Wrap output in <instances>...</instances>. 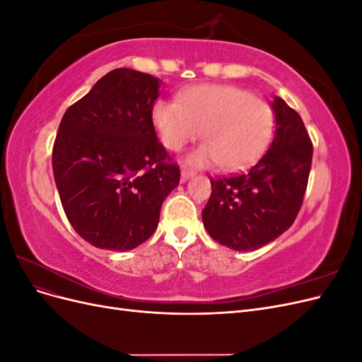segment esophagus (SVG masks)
I'll list each match as a JSON object with an SVG mask.
<instances>
[{
	"mask_svg": "<svg viewBox=\"0 0 362 362\" xmlns=\"http://www.w3.org/2000/svg\"><path fill=\"white\" fill-rule=\"evenodd\" d=\"M194 170H192V169H185V168H182L181 169V180L182 181H187V180H190L192 177H194Z\"/></svg>",
	"mask_w": 362,
	"mask_h": 362,
	"instance_id": "1",
	"label": "esophagus"
}]
</instances>
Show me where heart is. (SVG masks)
Wrapping results in <instances>:
<instances>
[{"label": "heart", "instance_id": "obj_1", "mask_svg": "<svg viewBox=\"0 0 362 362\" xmlns=\"http://www.w3.org/2000/svg\"><path fill=\"white\" fill-rule=\"evenodd\" d=\"M161 144L181 151L201 134L206 144L189 157L193 166L237 170L267 148L275 117L267 103L237 86L206 84L184 90L178 100H158L151 112Z\"/></svg>", "mask_w": 362, "mask_h": 362}]
</instances>
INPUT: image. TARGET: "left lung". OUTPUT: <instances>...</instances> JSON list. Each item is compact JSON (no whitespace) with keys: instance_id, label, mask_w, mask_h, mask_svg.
<instances>
[{"instance_id":"1","label":"left lung","mask_w":362,"mask_h":362,"mask_svg":"<svg viewBox=\"0 0 362 362\" xmlns=\"http://www.w3.org/2000/svg\"><path fill=\"white\" fill-rule=\"evenodd\" d=\"M269 151L249 170L210 180L202 222L217 243L238 252L259 249L293 225L308 184L313 144L298 112L279 96Z\"/></svg>"}]
</instances>
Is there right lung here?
Segmentation results:
<instances>
[{"label":"right lung","mask_w":362,"mask_h":362,"mask_svg":"<svg viewBox=\"0 0 362 362\" xmlns=\"http://www.w3.org/2000/svg\"><path fill=\"white\" fill-rule=\"evenodd\" d=\"M160 80L117 68L71 105L52 148V172L72 228L100 249L131 250L154 234L180 168L151 112Z\"/></svg>","instance_id":"right-lung-1"}]
</instances>
